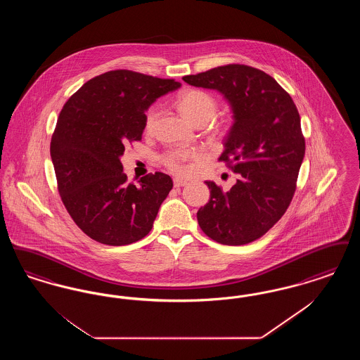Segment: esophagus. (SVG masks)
<instances>
[{
	"label": "esophagus",
	"mask_w": 360,
	"mask_h": 360,
	"mask_svg": "<svg viewBox=\"0 0 360 360\" xmlns=\"http://www.w3.org/2000/svg\"><path fill=\"white\" fill-rule=\"evenodd\" d=\"M185 185H188V181L181 179V178H174V186H175V188H182V186H185Z\"/></svg>",
	"instance_id": "obj_1"
}]
</instances>
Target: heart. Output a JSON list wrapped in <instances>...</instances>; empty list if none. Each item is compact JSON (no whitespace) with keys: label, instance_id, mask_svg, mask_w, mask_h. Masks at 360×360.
<instances>
[{"label":"heart","instance_id":"b5f03b06","mask_svg":"<svg viewBox=\"0 0 360 360\" xmlns=\"http://www.w3.org/2000/svg\"><path fill=\"white\" fill-rule=\"evenodd\" d=\"M179 109L191 122L197 121H209L216 113L217 103L214 97L202 90H188L184 93L179 98ZM159 115V106H153L147 115L144 125L146 129L150 131L154 127L155 121ZM195 158V153L191 150H182L176 148L172 150L163 156V163L175 174H185L186 172V162Z\"/></svg>","mask_w":360,"mask_h":360}]
</instances>
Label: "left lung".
Here are the masks:
<instances>
[{"mask_svg": "<svg viewBox=\"0 0 360 360\" xmlns=\"http://www.w3.org/2000/svg\"><path fill=\"white\" fill-rule=\"evenodd\" d=\"M221 93L233 124L219 158L239 179L229 191L206 181L210 198L197 212L206 236L243 245L262 238L289 207L305 155L301 119L273 77L245 65H226L182 78Z\"/></svg>", "mask_w": 360, "mask_h": 360, "instance_id": "8db88e82", "label": "left lung"}]
</instances>
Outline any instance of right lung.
I'll return each instance as SVG.
<instances>
[{"mask_svg": "<svg viewBox=\"0 0 360 360\" xmlns=\"http://www.w3.org/2000/svg\"><path fill=\"white\" fill-rule=\"evenodd\" d=\"M181 87L129 70L87 81L65 103L52 135V163L68 212L89 238L127 245L153 229L172 188L163 172L127 182L120 158L125 144L141 140L146 112L156 98Z\"/></svg>", "mask_w": 360, "mask_h": 360, "instance_id": "obj_1", "label": "right lung"}]
</instances>
